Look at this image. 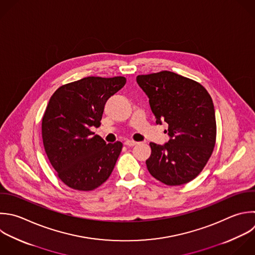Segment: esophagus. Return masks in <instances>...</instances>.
Here are the masks:
<instances>
[{
    "label": "esophagus",
    "instance_id": "1",
    "mask_svg": "<svg viewBox=\"0 0 255 255\" xmlns=\"http://www.w3.org/2000/svg\"><path fill=\"white\" fill-rule=\"evenodd\" d=\"M137 143V141H134V140H131V139H127L126 141H125V144L127 145V146H133V145H135Z\"/></svg>",
    "mask_w": 255,
    "mask_h": 255
}]
</instances>
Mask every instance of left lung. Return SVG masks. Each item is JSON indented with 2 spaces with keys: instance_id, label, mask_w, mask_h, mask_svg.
<instances>
[{
  "instance_id": "8db88e82",
  "label": "left lung",
  "mask_w": 255,
  "mask_h": 255,
  "mask_svg": "<svg viewBox=\"0 0 255 255\" xmlns=\"http://www.w3.org/2000/svg\"><path fill=\"white\" fill-rule=\"evenodd\" d=\"M136 82L149 99L156 124L168 125L164 145L150 142L149 173L166 185L194 179L212 154L216 121L212 99L199 83L168 71L139 75Z\"/></svg>"
}]
</instances>
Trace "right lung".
I'll use <instances>...</instances> for the list:
<instances>
[{"label":"right lung","instance_id":"1","mask_svg":"<svg viewBox=\"0 0 255 255\" xmlns=\"http://www.w3.org/2000/svg\"><path fill=\"white\" fill-rule=\"evenodd\" d=\"M127 83L125 77H88L60 87L42 119L47 156L69 187L90 191L111 175L123 143H108L91 130L99 128L107 101Z\"/></svg>","mask_w":255,"mask_h":255}]
</instances>
